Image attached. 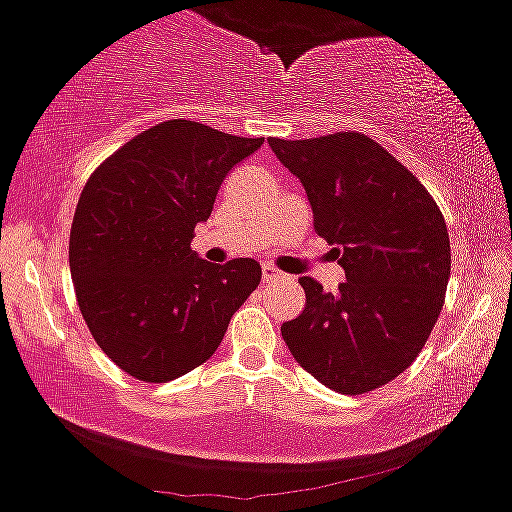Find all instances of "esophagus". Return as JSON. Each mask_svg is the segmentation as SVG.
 <instances>
[{
    "label": "esophagus",
    "instance_id": "34e87169",
    "mask_svg": "<svg viewBox=\"0 0 512 512\" xmlns=\"http://www.w3.org/2000/svg\"><path fill=\"white\" fill-rule=\"evenodd\" d=\"M262 279H265L267 284L269 282H286V274H282L279 269L267 265V267H262Z\"/></svg>",
    "mask_w": 512,
    "mask_h": 512
}]
</instances>
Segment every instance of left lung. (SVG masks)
<instances>
[{
    "instance_id": "obj_1",
    "label": "left lung",
    "mask_w": 512,
    "mask_h": 512,
    "mask_svg": "<svg viewBox=\"0 0 512 512\" xmlns=\"http://www.w3.org/2000/svg\"><path fill=\"white\" fill-rule=\"evenodd\" d=\"M269 145L301 179L316 233L335 245L347 277L335 294L303 277L306 308L282 325V338L328 389H379L411 367L442 311L452 265L445 216L418 177L364 133Z\"/></svg>"
}]
</instances>
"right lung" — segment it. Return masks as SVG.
Instances as JSON below:
<instances>
[{
	"instance_id": "add662e5",
	"label": "right lung",
	"mask_w": 512,
	"mask_h": 512,
	"mask_svg": "<svg viewBox=\"0 0 512 512\" xmlns=\"http://www.w3.org/2000/svg\"><path fill=\"white\" fill-rule=\"evenodd\" d=\"M260 145L172 119L123 143L84 184L70 228L77 306L133 379L165 384L204 364L260 284L250 257L211 265L192 250L223 177Z\"/></svg>"
}]
</instances>
